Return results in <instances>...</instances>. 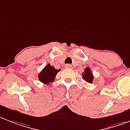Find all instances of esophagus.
<instances>
[{
    "instance_id": "esophagus-1",
    "label": "esophagus",
    "mask_w": 130,
    "mask_h": 130,
    "mask_svg": "<svg viewBox=\"0 0 130 130\" xmlns=\"http://www.w3.org/2000/svg\"><path fill=\"white\" fill-rule=\"evenodd\" d=\"M65 67H66V68H70V67H71V65H69V64H67V65H65Z\"/></svg>"
}]
</instances>
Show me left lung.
<instances>
[{"instance_id": "1", "label": "left lung", "mask_w": 130, "mask_h": 130, "mask_svg": "<svg viewBox=\"0 0 130 130\" xmlns=\"http://www.w3.org/2000/svg\"><path fill=\"white\" fill-rule=\"evenodd\" d=\"M82 78L87 83H92L93 80H94V76H93L92 72L90 71V69L89 67H87L85 69V71L82 73Z\"/></svg>"}]
</instances>
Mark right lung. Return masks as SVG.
Returning a JSON list of instances; mask_svg holds the SVG:
<instances>
[{"mask_svg":"<svg viewBox=\"0 0 130 130\" xmlns=\"http://www.w3.org/2000/svg\"><path fill=\"white\" fill-rule=\"evenodd\" d=\"M60 71V69H56L54 67L51 66L50 64H48L44 67V69L40 72L38 75V79L41 82L45 84L51 83L55 79L57 74Z\"/></svg>","mask_w":130,"mask_h":130,"instance_id":"right-lung-1","label":"right lung"}]
</instances>
